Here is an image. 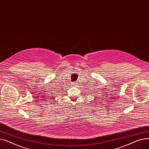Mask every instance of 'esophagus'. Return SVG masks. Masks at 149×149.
Returning a JSON list of instances; mask_svg holds the SVG:
<instances>
[{
  "label": "esophagus",
  "mask_w": 149,
  "mask_h": 149,
  "mask_svg": "<svg viewBox=\"0 0 149 149\" xmlns=\"http://www.w3.org/2000/svg\"><path fill=\"white\" fill-rule=\"evenodd\" d=\"M77 84H78V83H77V82H74V83H73V85L75 86H77Z\"/></svg>",
  "instance_id": "1"
}]
</instances>
